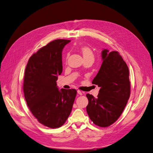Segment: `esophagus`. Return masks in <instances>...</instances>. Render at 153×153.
Here are the masks:
<instances>
[{
  "mask_svg": "<svg viewBox=\"0 0 153 153\" xmlns=\"http://www.w3.org/2000/svg\"><path fill=\"white\" fill-rule=\"evenodd\" d=\"M77 93H78V94H79V95H80V96L82 95V92L80 91H79V90L77 91Z\"/></svg>",
  "mask_w": 153,
  "mask_h": 153,
  "instance_id": "esophagus-1",
  "label": "esophagus"
}]
</instances>
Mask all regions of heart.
<instances>
[{
  "label": "heart",
  "mask_w": 153,
  "mask_h": 153,
  "mask_svg": "<svg viewBox=\"0 0 153 153\" xmlns=\"http://www.w3.org/2000/svg\"><path fill=\"white\" fill-rule=\"evenodd\" d=\"M80 51L81 52L84 60L89 59H92L94 60L93 52H92L91 48H89V47H87V46H82V47H81L80 48ZM68 56L69 55L67 54L66 59H68Z\"/></svg>",
  "instance_id": "obj_1"
}]
</instances>
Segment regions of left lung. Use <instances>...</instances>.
Masks as SVG:
<instances>
[{
  "instance_id": "left-lung-1",
  "label": "left lung",
  "mask_w": 153,
  "mask_h": 153,
  "mask_svg": "<svg viewBox=\"0 0 153 153\" xmlns=\"http://www.w3.org/2000/svg\"><path fill=\"white\" fill-rule=\"evenodd\" d=\"M102 64L92 84L100 87L97 98L89 94L87 112L91 121L100 127H107L117 121L130 96L129 69L118 52H101Z\"/></svg>"
}]
</instances>
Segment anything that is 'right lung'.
<instances>
[{
  "mask_svg": "<svg viewBox=\"0 0 153 153\" xmlns=\"http://www.w3.org/2000/svg\"><path fill=\"white\" fill-rule=\"evenodd\" d=\"M70 41H51L32 55L25 68L23 88L27 106L41 124L50 128L65 123L76 95L74 89L59 90L56 82L62 71V50Z\"/></svg>",
  "mask_w": 153,
  "mask_h": 153,
  "instance_id": "obj_1",
  "label": "right lung"
}]
</instances>
